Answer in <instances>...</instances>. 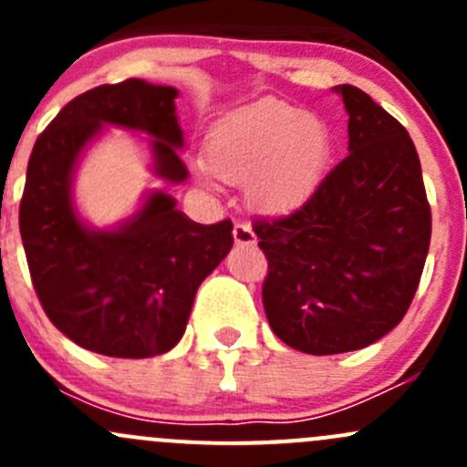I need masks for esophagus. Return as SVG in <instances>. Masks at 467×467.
Listing matches in <instances>:
<instances>
[{"label": "esophagus", "mask_w": 467, "mask_h": 467, "mask_svg": "<svg viewBox=\"0 0 467 467\" xmlns=\"http://www.w3.org/2000/svg\"><path fill=\"white\" fill-rule=\"evenodd\" d=\"M233 237H234V244H239V246H253V244L257 242L255 233H253V228L246 223V221H237V223H234Z\"/></svg>", "instance_id": "obj_1"}]
</instances>
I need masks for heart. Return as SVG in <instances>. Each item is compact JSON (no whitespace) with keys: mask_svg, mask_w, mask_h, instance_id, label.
Instances as JSON below:
<instances>
[{"mask_svg":"<svg viewBox=\"0 0 467 467\" xmlns=\"http://www.w3.org/2000/svg\"><path fill=\"white\" fill-rule=\"evenodd\" d=\"M329 155L327 126L280 99H266L221 119L205 149L207 167L219 178H251V201L266 212L303 205L321 182Z\"/></svg>","mask_w":467,"mask_h":467,"instance_id":"b5f03b06","label":"heart"}]
</instances>
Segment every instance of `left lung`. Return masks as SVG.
<instances>
[{"label":"left lung","instance_id":"obj_1","mask_svg":"<svg viewBox=\"0 0 467 467\" xmlns=\"http://www.w3.org/2000/svg\"><path fill=\"white\" fill-rule=\"evenodd\" d=\"M338 92L350 115V153L298 210L253 221L268 260V325L307 355L359 350L402 321L431 239L420 160L407 129L359 88Z\"/></svg>","mask_w":467,"mask_h":467}]
</instances>
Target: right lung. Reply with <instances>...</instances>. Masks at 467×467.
Masks as SVG:
<instances>
[{
    "label": "right lung",
    "mask_w": 467,
    "mask_h": 467,
    "mask_svg": "<svg viewBox=\"0 0 467 467\" xmlns=\"http://www.w3.org/2000/svg\"><path fill=\"white\" fill-rule=\"evenodd\" d=\"M176 97L140 78L92 88L54 117L31 150L20 234L33 289L47 318L99 355L144 359L171 350L196 289L233 248V221L194 223L162 192L115 233L88 230L74 214L72 169L101 124L153 135L160 176L185 181Z\"/></svg>",
    "instance_id": "add662e5"
}]
</instances>
